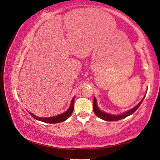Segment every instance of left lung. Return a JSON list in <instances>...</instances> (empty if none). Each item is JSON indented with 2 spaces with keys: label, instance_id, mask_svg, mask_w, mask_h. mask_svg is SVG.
Returning <instances> with one entry per match:
<instances>
[{
  "label": "left lung",
  "instance_id": "obj_1",
  "mask_svg": "<svg viewBox=\"0 0 160 160\" xmlns=\"http://www.w3.org/2000/svg\"><path fill=\"white\" fill-rule=\"evenodd\" d=\"M146 95L144 96V97L142 98V100L139 102L137 105H136L135 107H133V108L130 109L127 111L124 112L123 113H122L120 115H112V114H110V113H107L106 112H103L102 110H100V108H98V106H97V99L96 98L94 97V112L96 114V115L98 116V118L102 119L103 120L106 121H118L122 120V119H124L127 118V116H129L131 115H132L133 112H134L138 108V107L140 106L141 103L143 102V101Z\"/></svg>",
  "mask_w": 160,
  "mask_h": 160
}]
</instances>
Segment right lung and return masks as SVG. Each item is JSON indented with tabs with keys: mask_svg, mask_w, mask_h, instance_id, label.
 Returning <instances> with one entry per match:
<instances>
[{
	"mask_svg": "<svg viewBox=\"0 0 160 160\" xmlns=\"http://www.w3.org/2000/svg\"><path fill=\"white\" fill-rule=\"evenodd\" d=\"M74 99H75V97L72 98L70 107H69L68 109L66 110V112L62 113V114L56 115V116H53V117H51V118H40V117H38V116H36L35 115H33V113H31V112H29V114L34 119H36V120H37L43 122L50 123V124H56V123L62 122H63V121L67 120V119L69 117H70L71 115L72 114V111H73V109H74V106H73Z\"/></svg>",
	"mask_w": 160,
	"mask_h": 160,
	"instance_id": "obj_1",
	"label": "right lung"
}]
</instances>
